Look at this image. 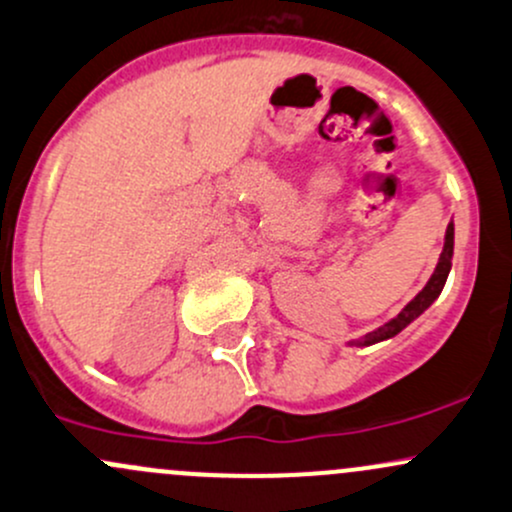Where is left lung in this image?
<instances>
[{
    "label": "left lung",
    "instance_id": "obj_1",
    "mask_svg": "<svg viewBox=\"0 0 512 512\" xmlns=\"http://www.w3.org/2000/svg\"><path fill=\"white\" fill-rule=\"evenodd\" d=\"M451 257H454V223L446 225V235H444V250H441L439 255V262L437 267H434L432 277H429V282L424 284L422 292L414 297L410 304L405 306V309L400 311V314L395 316V319L387 321L385 326H380L378 331L368 333V336L358 338V341H351L348 346H373V343H380V341H387V338L397 336V333L402 331V328H407L412 324L414 319H419V316L424 314V311L429 309V306L434 304V301L439 299L441 289H444L446 284V277H449L451 272Z\"/></svg>",
    "mask_w": 512,
    "mask_h": 512
}]
</instances>
